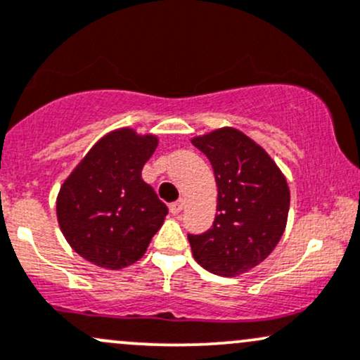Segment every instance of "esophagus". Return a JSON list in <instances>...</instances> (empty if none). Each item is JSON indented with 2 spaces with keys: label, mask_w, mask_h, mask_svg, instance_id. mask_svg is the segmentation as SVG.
<instances>
[{
  "label": "esophagus",
  "mask_w": 360,
  "mask_h": 360,
  "mask_svg": "<svg viewBox=\"0 0 360 360\" xmlns=\"http://www.w3.org/2000/svg\"><path fill=\"white\" fill-rule=\"evenodd\" d=\"M183 208H184L183 200H179V201H176V203L169 205V212H171L172 215H177V213H181V210H183Z\"/></svg>",
  "instance_id": "1"
}]
</instances>
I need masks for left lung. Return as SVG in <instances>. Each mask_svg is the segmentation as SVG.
<instances>
[{
	"label": "left lung",
	"mask_w": 360,
	"mask_h": 360,
	"mask_svg": "<svg viewBox=\"0 0 360 360\" xmlns=\"http://www.w3.org/2000/svg\"><path fill=\"white\" fill-rule=\"evenodd\" d=\"M191 143L210 160L219 193L212 229L188 236L193 256L213 275L246 274L268 258L285 231V176L264 148L231 126L195 136Z\"/></svg>",
	"instance_id": "1"
}]
</instances>
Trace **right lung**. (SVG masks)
Segmentation results:
<instances>
[{
    "label": "right lung",
    "mask_w": 360,
    "mask_h": 360,
    "mask_svg": "<svg viewBox=\"0 0 360 360\" xmlns=\"http://www.w3.org/2000/svg\"><path fill=\"white\" fill-rule=\"evenodd\" d=\"M159 138L120 128L102 136L61 184L58 224L75 252L108 270L129 266L147 251L167 207L141 179Z\"/></svg>",
    "instance_id": "obj_1"
}]
</instances>
